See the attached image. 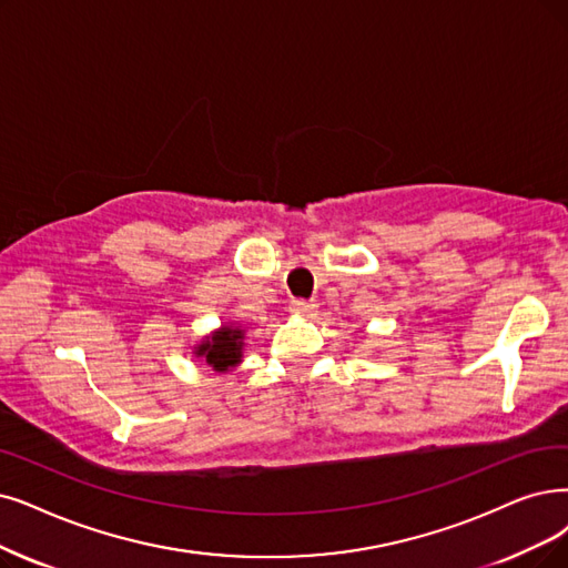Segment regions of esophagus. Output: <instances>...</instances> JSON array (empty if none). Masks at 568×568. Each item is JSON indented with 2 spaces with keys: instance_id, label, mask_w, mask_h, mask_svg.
Segmentation results:
<instances>
[{
  "instance_id": "1",
  "label": "esophagus",
  "mask_w": 568,
  "mask_h": 568,
  "mask_svg": "<svg viewBox=\"0 0 568 568\" xmlns=\"http://www.w3.org/2000/svg\"><path fill=\"white\" fill-rule=\"evenodd\" d=\"M288 310L296 316H312L316 312V303L314 301H293Z\"/></svg>"
}]
</instances>
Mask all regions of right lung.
I'll list each match as a JSON object with an SVG mask.
<instances>
[{
	"instance_id": "right-lung-1",
	"label": "right lung",
	"mask_w": 568,
	"mask_h": 568,
	"mask_svg": "<svg viewBox=\"0 0 568 568\" xmlns=\"http://www.w3.org/2000/svg\"><path fill=\"white\" fill-rule=\"evenodd\" d=\"M246 328L242 324H221L193 347V356L202 358L214 373H233L244 358Z\"/></svg>"
}]
</instances>
